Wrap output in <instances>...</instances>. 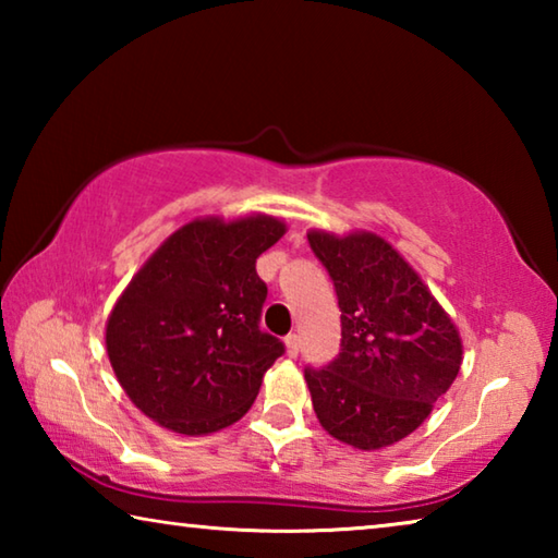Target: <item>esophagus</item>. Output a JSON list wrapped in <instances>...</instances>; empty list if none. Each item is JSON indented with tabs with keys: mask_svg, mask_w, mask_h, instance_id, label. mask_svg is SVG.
I'll list each match as a JSON object with an SVG mask.
<instances>
[{
	"mask_svg": "<svg viewBox=\"0 0 558 558\" xmlns=\"http://www.w3.org/2000/svg\"><path fill=\"white\" fill-rule=\"evenodd\" d=\"M286 352H288V356H298L300 354V337L298 335H288L286 337Z\"/></svg>",
	"mask_w": 558,
	"mask_h": 558,
	"instance_id": "obj_1",
	"label": "esophagus"
}]
</instances>
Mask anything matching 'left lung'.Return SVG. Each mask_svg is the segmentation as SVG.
<instances>
[{
    "mask_svg": "<svg viewBox=\"0 0 558 558\" xmlns=\"http://www.w3.org/2000/svg\"><path fill=\"white\" fill-rule=\"evenodd\" d=\"M335 282L342 349L305 369L329 436L356 450L389 448L428 418L462 364L456 323L409 260L372 231H307Z\"/></svg>",
    "mask_w": 558,
    "mask_h": 558,
    "instance_id": "obj_1",
    "label": "left lung"
}]
</instances>
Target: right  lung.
<instances>
[{
	"label": "right lung",
	"instance_id": "obj_1",
	"mask_svg": "<svg viewBox=\"0 0 558 558\" xmlns=\"http://www.w3.org/2000/svg\"><path fill=\"white\" fill-rule=\"evenodd\" d=\"M276 216L194 219L145 260L108 315L106 349L130 401L159 426L209 436L243 418L286 352L260 332L268 288L256 260L282 239Z\"/></svg>",
	"mask_w": 558,
	"mask_h": 558
}]
</instances>
